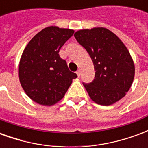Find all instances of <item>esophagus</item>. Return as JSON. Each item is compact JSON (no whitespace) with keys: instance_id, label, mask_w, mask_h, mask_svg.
<instances>
[{"instance_id":"esophagus-1","label":"esophagus","mask_w":148,"mask_h":148,"mask_svg":"<svg viewBox=\"0 0 148 148\" xmlns=\"http://www.w3.org/2000/svg\"><path fill=\"white\" fill-rule=\"evenodd\" d=\"M76 74H77V77H80V75H81V70H80V69H78V70H77V72H76Z\"/></svg>"}]
</instances>
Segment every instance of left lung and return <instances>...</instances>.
<instances>
[{"instance_id":"left-lung-1","label":"left lung","mask_w":148,"mask_h":148,"mask_svg":"<svg viewBox=\"0 0 148 148\" xmlns=\"http://www.w3.org/2000/svg\"><path fill=\"white\" fill-rule=\"evenodd\" d=\"M74 36L94 66L95 78L83 83L91 100L105 106L117 102L126 95L135 76L133 59L126 46L106 27L82 29Z\"/></svg>"}]
</instances>
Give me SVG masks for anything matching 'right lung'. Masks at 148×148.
<instances>
[{
	"mask_svg": "<svg viewBox=\"0 0 148 148\" xmlns=\"http://www.w3.org/2000/svg\"><path fill=\"white\" fill-rule=\"evenodd\" d=\"M74 32L69 28L50 26L38 32L25 47L19 63V79L25 93L35 102L55 105L77 77L58 55Z\"/></svg>",
	"mask_w": 148,
	"mask_h": 148,
	"instance_id": "add662e5",
	"label": "right lung"
}]
</instances>
